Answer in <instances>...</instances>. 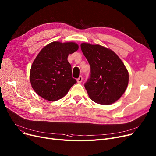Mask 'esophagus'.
Segmentation results:
<instances>
[{
    "instance_id": "esophagus-1",
    "label": "esophagus",
    "mask_w": 156,
    "mask_h": 156,
    "mask_svg": "<svg viewBox=\"0 0 156 156\" xmlns=\"http://www.w3.org/2000/svg\"><path fill=\"white\" fill-rule=\"evenodd\" d=\"M82 80H83V77L81 76H80L78 79H77V81H78V83H81V81H82Z\"/></svg>"
}]
</instances>
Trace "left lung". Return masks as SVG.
<instances>
[{
  "label": "left lung",
  "mask_w": 156,
  "mask_h": 156,
  "mask_svg": "<svg viewBox=\"0 0 156 156\" xmlns=\"http://www.w3.org/2000/svg\"><path fill=\"white\" fill-rule=\"evenodd\" d=\"M81 49L90 66V77L85 83L90 98L103 105L115 102L128 84L125 64L112 51L103 46L83 43Z\"/></svg>",
  "instance_id": "obj_1"
}]
</instances>
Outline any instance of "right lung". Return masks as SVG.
I'll return each instance as SVG.
<instances>
[{"label":"right lung","instance_id":"right-lung-1","mask_svg":"<svg viewBox=\"0 0 156 156\" xmlns=\"http://www.w3.org/2000/svg\"><path fill=\"white\" fill-rule=\"evenodd\" d=\"M78 49V45L74 42H53L41 50L30 74L31 87L39 96L48 101H57L76 83L72 77L68 56Z\"/></svg>","mask_w":156,"mask_h":156}]
</instances>
